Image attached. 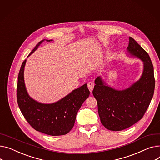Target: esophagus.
Instances as JSON below:
<instances>
[{
  "instance_id": "obj_1",
  "label": "esophagus",
  "mask_w": 160,
  "mask_h": 160,
  "mask_svg": "<svg viewBox=\"0 0 160 160\" xmlns=\"http://www.w3.org/2000/svg\"><path fill=\"white\" fill-rule=\"evenodd\" d=\"M88 88H89V89L90 92H91L92 91V89H93L94 86V82H93L92 81H90V82H88Z\"/></svg>"
}]
</instances>
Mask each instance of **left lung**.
Instances as JSON below:
<instances>
[{
  "label": "left lung",
  "instance_id": "obj_1",
  "mask_svg": "<svg viewBox=\"0 0 160 160\" xmlns=\"http://www.w3.org/2000/svg\"><path fill=\"white\" fill-rule=\"evenodd\" d=\"M127 50L130 55L143 62L140 79L129 88L118 91L105 85L98 77L92 91L97 100L101 123L106 129L113 131L125 129L140 120L154 92V68L149 55L132 37H129Z\"/></svg>",
  "mask_w": 160,
  "mask_h": 160
}]
</instances>
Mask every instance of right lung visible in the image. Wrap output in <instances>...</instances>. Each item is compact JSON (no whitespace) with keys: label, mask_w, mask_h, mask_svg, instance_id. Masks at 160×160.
<instances>
[{"label":"right lung","mask_w":160,"mask_h":160,"mask_svg":"<svg viewBox=\"0 0 160 160\" xmlns=\"http://www.w3.org/2000/svg\"><path fill=\"white\" fill-rule=\"evenodd\" d=\"M45 40L37 44L28 55H31ZM52 40H46L50 42ZM25 60L21 66L17 89L18 107L25 119L34 129L51 136H61L68 134L73 127L77 114L83 102L89 96L88 84L73 90L60 100L50 104L39 103L31 98L27 92L24 70Z\"/></svg>","instance_id":"obj_1"}]
</instances>
